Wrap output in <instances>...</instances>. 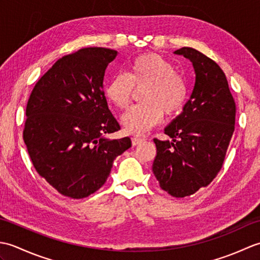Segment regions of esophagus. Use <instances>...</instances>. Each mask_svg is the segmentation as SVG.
<instances>
[{
    "label": "esophagus",
    "mask_w": 260,
    "mask_h": 260,
    "mask_svg": "<svg viewBox=\"0 0 260 260\" xmlns=\"http://www.w3.org/2000/svg\"><path fill=\"white\" fill-rule=\"evenodd\" d=\"M142 142H143V140L140 139V137H132V144H133V146L139 145Z\"/></svg>",
    "instance_id": "34e87169"
}]
</instances>
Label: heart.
I'll return each instance as SVG.
<instances>
[{"label": "heart", "instance_id": "b5f03b06", "mask_svg": "<svg viewBox=\"0 0 260 260\" xmlns=\"http://www.w3.org/2000/svg\"><path fill=\"white\" fill-rule=\"evenodd\" d=\"M135 89H144L140 105L121 116V124L128 134L140 135L151 129L167 116H174L183 109L187 98L184 77L174 64L155 53L137 56L128 63L126 74H118L105 86V96L119 109H125Z\"/></svg>", "mask_w": 260, "mask_h": 260}]
</instances>
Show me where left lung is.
I'll list each match as a JSON object with an SVG mask.
<instances>
[{"instance_id":"obj_1","label":"left lung","mask_w":260,"mask_h":260,"mask_svg":"<svg viewBox=\"0 0 260 260\" xmlns=\"http://www.w3.org/2000/svg\"><path fill=\"white\" fill-rule=\"evenodd\" d=\"M174 53L192 62L196 84L182 113L164 128L172 141L154 139L152 170L164 191L184 198L209 185L221 169L235 131L236 104L212 59L187 47Z\"/></svg>"}]
</instances>
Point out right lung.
Returning <instances> with one entry per match:
<instances>
[{
    "instance_id": "obj_1",
    "label": "right lung",
    "mask_w": 260,
    "mask_h": 260,
    "mask_svg": "<svg viewBox=\"0 0 260 260\" xmlns=\"http://www.w3.org/2000/svg\"><path fill=\"white\" fill-rule=\"evenodd\" d=\"M117 51L84 48L64 56L36 84L23 140L33 167L59 193L82 199L101 189L114 159L132 146L108 108L104 76Z\"/></svg>"
}]
</instances>
